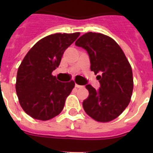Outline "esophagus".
<instances>
[{"label":"esophagus","mask_w":153,"mask_h":153,"mask_svg":"<svg viewBox=\"0 0 153 153\" xmlns=\"http://www.w3.org/2000/svg\"><path fill=\"white\" fill-rule=\"evenodd\" d=\"M75 87H77V88H83V86H81V85L75 83Z\"/></svg>","instance_id":"obj_1"}]
</instances>
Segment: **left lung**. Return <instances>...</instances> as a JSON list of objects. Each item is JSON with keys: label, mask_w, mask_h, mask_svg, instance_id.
<instances>
[{"label": "left lung", "mask_w": 153, "mask_h": 153, "mask_svg": "<svg viewBox=\"0 0 153 153\" xmlns=\"http://www.w3.org/2000/svg\"><path fill=\"white\" fill-rule=\"evenodd\" d=\"M75 45L87 51L91 70L99 74L98 90L86 86L89 96L82 102L84 110L97 121H112L130 102L133 89L130 64L118 44L105 35L88 32L79 37Z\"/></svg>", "instance_id": "obj_1"}]
</instances>
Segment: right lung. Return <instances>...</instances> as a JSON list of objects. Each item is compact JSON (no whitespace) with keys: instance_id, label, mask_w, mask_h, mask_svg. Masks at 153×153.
Here are the masks:
<instances>
[{"instance_id":"add662e5","label":"right lung","mask_w":153,"mask_h":153,"mask_svg":"<svg viewBox=\"0 0 153 153\" xmlns=\"http://www.w3.org/2000/svg\"><path fill=\"white\" fill-rule=\"evenodd\" d=\"M80 33H56L38 41L18 68L16 91L22 109L30 117L48 121L61 113L74 81H58L51 73L59 66L65 50Z\"/></svg>"}]
</instances>
